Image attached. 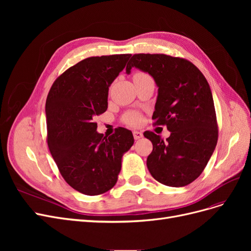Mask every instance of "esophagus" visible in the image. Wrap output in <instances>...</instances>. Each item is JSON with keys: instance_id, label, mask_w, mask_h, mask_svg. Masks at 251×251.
Returning a JSON list of instances; mask_svg holds the SVG:
<instances>
[{"instance_id": "1", "label": "esophagus", "mask_w": 251, "mask_h": 251, "mask_svg": "<svg viewBox=\"0 0 251 251\" xmlns=\"http://www.w3.org/2000/svg\"><path fill=\"white\" fill-rule=\"evenodd\" d=\"M133 136H134V139L135 140H138V139L143 137V134L141 132H139V131H134L133 132Z\"/></svg>"}]
</instances>
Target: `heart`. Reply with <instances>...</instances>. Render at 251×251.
Here are the masks:
<instances>
[{"mask_svg":"<svg viewBox=\"0 0 251 251\" xmlns=\"http://www.w3.org/2000/svg\"><path fill=\"white\" fill-rule=\"evenodd\" d=\"M137 74V73H136ZM142 116L141 114L135 111H128L123 116V121L125 124L132 126H138L142 124Z\"/></svg>","mask_w":251,"mask_h":251,"instance_id":"obj_1","label":"heart"}]
</instances>
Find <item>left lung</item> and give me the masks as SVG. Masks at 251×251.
Here are the masks:
<instances>
[{"instance_id":"obj_1","label":"left lung","mask_w":251,"mask_h":251,"mask_svg":"<svg viewBox=\"0 0 251 251\" xmlns=\"http://www.w3.org/2000/svg\"><path fill=\"white\" fill-rule=\"evenodd\" d=\"M132 67L148 72L158 87L154 125L171 132L164 141L154 132H144L153 143L147 159L151 176L160 183L181 187L198 178L214 153L218 124L214 100L202 72L189 60L166 54H134Z\"/></svg>"}]
</instances>
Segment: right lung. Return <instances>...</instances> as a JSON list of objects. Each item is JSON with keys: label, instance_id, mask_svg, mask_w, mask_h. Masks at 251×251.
<instances>
[{"label": "right lung", "instance_id": "1", "mask_svg": "<svg viewBox=\"0 0 251 251\" xmlns=\"http://www.w3.org/2000/svg\"><path fill=\"white\" fill-rule=\"evenodd\" d=\"M130 56L82 59L60 74L48 93V148L65 181L83 195H100L116 184L121 158L134 143L126 128L118 127L107 138L94 123L107 111L109 87Z\"/></svg>", "mask_w": 251, "mask_h": 251}]
</instances>
